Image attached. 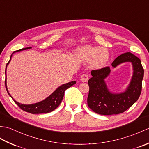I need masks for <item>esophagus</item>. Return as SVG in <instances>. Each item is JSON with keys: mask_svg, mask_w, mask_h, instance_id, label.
Segmentation results:
<instances>
[{"mask_svg": "<svg viewBox=\"0 0 149 149\" xmlns=\"http://www.w3.org/2000/svg\"><path fill=\"white\" fill-rule=\"evenodd\" d=\"M88 77H89V76L87 74H84L81 75V81L82 82H86L88 80Z\"/></svg>", "mask_w": 149, "mask_h": 149, "instance_id": "esophagus-1", "label": "esophagus"}]
</instances>
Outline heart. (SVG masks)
<instances>
[{
    "instance_id": "heart-1",
    "label": "heart",
    "mask_w": 149,
    "mask_h": 149,
    "mask_svg": "<svg viewBox=\"0 0 149 149\" xmlns=\"http://www.w3.org/2000/svg\"><path fill=\"white\" fill-rule=\"evenodd\" d=\"M77 54L84 60H91V66L95 68H100L105 66L110 56L109 52L106 49H100L98 47L89 45L79 48Z\"/></svg>"
}]
</instances>
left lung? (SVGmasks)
Returning <instances> with one entry per match:
<instances>
[{
    "label": "left lung",
    "mask_w": 149,
    "mask_h": 149,
    "mask_svg": "<svg viewBox=\"0 0 149 149\" xmlns=\"http://www.w3.org/2000/svg\"><path fill=\"white\" fill-rule=\"evenodd\" d=\"M123 62H131L134 72L129 87L122 93H112L107 89L104 79L109 74V66L91 70L92 77L88 82L90 90L87 101L88 107L95 113L103 115L123 113L140 97L144 74L140 59L131 52H126L117 57L112 66L116 67Z\"/></svg>",
    "instance_id": "1"
}]
</instances>
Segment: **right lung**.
<instances>
[{
	"label": "right lung",
	"mask_w": 149,
	"mask_h": 149,
	"mask_svg": "<svg viewBox=\"0 0 149 149\" xmlns=\"http://www.w3.org/2000/svg\"><path fill=\"white\" fill-rule=\"evenodd\" d=\"M31 47H27V48H24V49H22L20 50H16V51H15L14 52L21 51V50L31 49ZM10 60H11V58H10V59H9L8 63H7V65L9 64ZM7 65H6V68H7ZM5 74L6 75V71H5ZM75 83H76V82L75 81H72V82H70V83H68L63 84V85H62V86H59L58 89L54 91V92L51 95H50L49 97H47L46 99L41 101V102H40L33 104H29V105H26V104H20V103L17 102V101H15L13 99V98L11 96V95L9 94V91L8 90L7 85H6V77L5 79V86H6V90H7V92L9 94V95L13 99L15 102L17 104L18 107H20L21 109L24 111H26V112L32 113V114L47 113L51 112V111H52L54 110L55 109H56L61 102L63 96H64V94H65V91L66 89L69 88L70 87L73 86V85L75 84Z\"/></svg>",
	"instance_id": "obj_1"
}]
</instances>
